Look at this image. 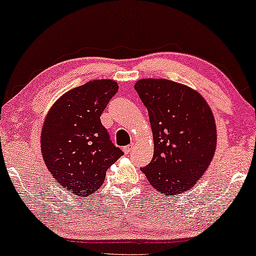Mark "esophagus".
Listing matches in <instances>:
<instances>
[{
    "label": "esophagus",
    "mask_w": 256,
    "mask_h": 256,
    "mask_svg": "<svg viewBox=\"0 0 256 256\" xmlns=\"http://www.w3.org/2000/svg\"><path fill=\"white\" fill-rule=\"evenodd\" d=\"M132 148H134L132 144H129V145H127V146H124V152L126 154H129V153L132 152Z\"/></svg>",
    "instance_id": "obj_1"
}]
</instances>
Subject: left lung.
<instances>
[{
	"instance_id": "1",
	"label": "left lung",
	"mask_w": 256,
	"mask_h": 256,
	"mask_svg": "<svg viewBox=\"0 0 256 256\" xmlns=\"http://www.w3.org/2000/svg\"><path fill=\"white\" fill-rule=\"evenodd\" d=\"M134 88L148 108L154 140L152 161L140 170L164 195L190 190L214 156L210 106L198 92L168 79H140Z\"/></svg>"
}]
</instances>
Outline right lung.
<instances>
[{
    "label": "right lung",
    "mask_w": 256,
    "mask_h": 256,
    "mask_svg": "<svg viewBox=\"0 0 256 256\" xmlns=\"http://www.w3.org/2000/svg\"><path fill=\"white\" fill-rule=\"evenodd\" d=\"M118 92L110 79L92 80L62 95L42 129L45 164L66 190L90 198L124 152L112 143L100 116Z\"/></svg>",
    "instance_id": "right-lung-1"
}]
</instances>
